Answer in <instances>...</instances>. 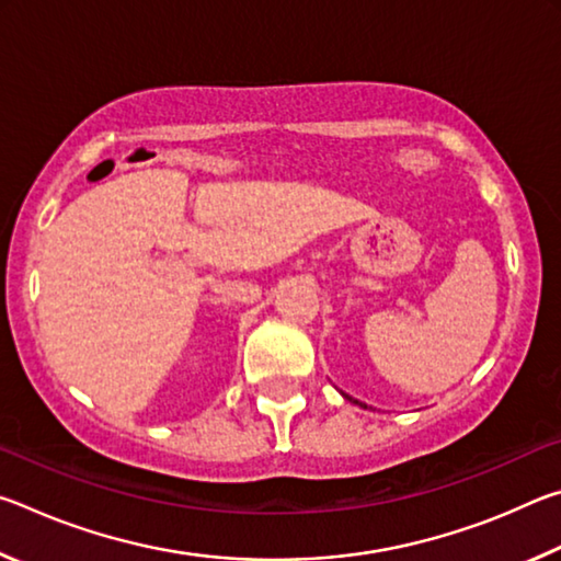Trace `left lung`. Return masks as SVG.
<instances>
[{
    "label": "left lung",
    "mask_w": 561,
    "mask_h": 561,
    "mask_svg": "<svg viewBox=\"0 0 561 561\" xmlns=\"http://www.w3.org/2000/svg\"><path fill=\"white\" fill-rule=\"evenodd\" d=\"M344 398H346V401H354V398H351V396H346V393H344ZM354 403H358V401H354Z\"/></svg>",
    "instance_id": "1"
}]
</instances>
